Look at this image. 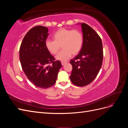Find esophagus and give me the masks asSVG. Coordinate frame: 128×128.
<instances>
[{
	"instance_id": "34e87169",
	"label": "esophagus",
	"mask_w": 128,
	"mask_h": 128,
	"mask_svg": "<svg viewBox=\"0 0 128 128\" xmlns=\"http://www.w3.org/2000/svg\"><path fill=\"white\" fill-rule=\"evenodd\" d=\"M67 63V62H64V61H62L61 62V64H62V66L65 65V64H66Z\"/></svg>"
}]
</instances>
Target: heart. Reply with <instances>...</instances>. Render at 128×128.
Here are the masks:
<instances>
[{"mask_svg": "<svg viewBox=\"0 0 128 128\" xmlns=\"http://www.w3.org/2000/svg\"><path fill=\"white\" fill-rule=\"evenodd\" d=\"M54 40H46L45 47L48 52L56 54L61 48L62 50L56 56L61 61L68 60L72 54L76 55L81 50L83 43V36L80 31L61 28L54 33Z\"/></svg>", "mask_w": 128, "mask_h": 128, "instance_id": "obj_1", "label": "heart"}]
</instances>
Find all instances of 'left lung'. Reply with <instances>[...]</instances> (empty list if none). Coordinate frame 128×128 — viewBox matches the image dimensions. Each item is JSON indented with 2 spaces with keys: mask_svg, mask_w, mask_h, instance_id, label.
I'll return each instance as SVG.
<instances>
[{
  "mask_svg": "<svg viewBox=\"0 0 128 128\" xmlns=\"http://www.w3.org/2000/svg\"><path fill=\"white\" fill-rule=\"evenodd\" d=\"M80 24L83 43L78 54L70 61L72 67L70 78L75 86H84L91 83L99 73L103 50L102 40L97 33L87 24Z\"/></svg>",
  "mask_w": 128,
  "mask_h": 128,
  "instance_id": "1",
  "label": "left lung"
}]
</instances>
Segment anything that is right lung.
<instances>
[{"mask_svg":"<svg viewBox=\"0 0 128 128\" xmlns=\"http://www.w3.org/2000/svg\"><path fill=\"white\" fill-rule=\"evenodd\" d=\"M48 32L47 27H34L24 37L20 48L23 70L31 82L42 88H50L55 84L62 67L60 61H55L45 47Z\"/></svg>","mask_w":128,"mask_h":128,"instance_id":"1","label":"right lung"}]
</instances>
